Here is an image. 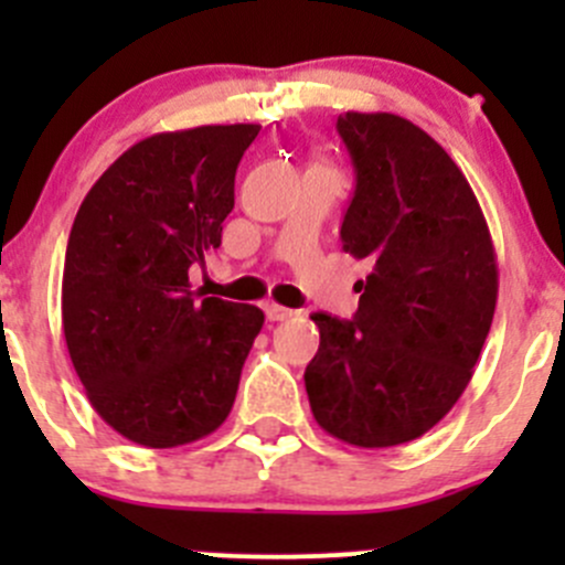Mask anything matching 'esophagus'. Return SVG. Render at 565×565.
Wrapping results in <instances>:
<instances>
[{
  "instance_id": "esophagus-1",
  "label": "esophagus",
  "mask_w": 565,
  "mask_h": 565,
  "mask_svg": "<svg viewBox=\"0 0 565 565\" xmlns=\"http://www.w3.org/2000/svg\"><path fill=\"white\" fill-rule=\"evenodd\" d=\"M265 315L270 322H284V319H292L295 311L287 309V306H278V303H267L265 306Z\"/></svg>"
}]
</instances>
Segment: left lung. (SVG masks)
Masks as SVG:
<instances>
[{
    "mask_svg": "<svg viewBox=\"0 0 565 565\" xmlns=\"http://www.w3.org/2000/svg\"><path fill=\"white\" fill-rule=\"evenodd\" d=\"M355 196L341 248L372 262L355 319L315 315L306 366L317 424L358 448L418 440L472 377L498 303V256L470 182L409 119L347 111Z\"/></svg>",
    "mask_w": 565,
    "mask_h": 565,
    "instance_id": "obj_1",
    "label": "left lung"
}]
</instances>
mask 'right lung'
<instances>
[{"label": "right lung", "instance_id": "add662e5", "mask_svg": "<svg viewBox=\"0 0 565 565\" xmlns=\"http://www.w3.org/2000/svg\"><path fill=\"white\" fill-rule=\"evenodd\" d=\"M259 125H199L125 150L67 237L62 330L95 413L125 440L177 448L230 415L265 315L199 298L188 267L221 246Z\"/></svg>", "mask_w": 565, "mask_h": 565}]
</instances>
